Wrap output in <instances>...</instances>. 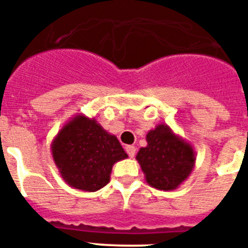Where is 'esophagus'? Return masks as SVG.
<instances>
[{"mask_svg":"<svg viewBox=\"0 0 248 248\" xmlns=\"http://www.w3.org/2000/svg\"><path fill=\"white\" fill-rule=\"evenodd\" d=\"M126 153H128L129 157H134L135 156V153H137V148L134 145H128L125 148Z\"/></svg>","mask_w":248,"mask_h":248,"instance_id":"1","label":"esophagus"}]
</instances>
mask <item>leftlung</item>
<instances>
[{
  "label": "left lung",
  "instance_id": "obj_1",
  "mask_svg": "<svg viewBox=\"0 0 248 248\" xmlns=\"http://www.w3.org/2000/svg\"><path fill=\"white\" fill-rule=\"evenodd\" d=\"M146 141L148 145L137 154L146 183L163 191L177 189L194 170L196 156L192 145L166 124L149 130Z\"/></svg>",
  "mask_w": 248,
  "mask_h": 248
}]
</instances>
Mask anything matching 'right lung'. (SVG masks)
I'll use <instances>...</instances> for the list:
<instances>
[{
	"label": "right lung",
	"instance_id": "add662e5",
	"mask_svg": "<svg viewBox=\"0 0 248 248\" xmlns=\"http://www.w3.org/2000/svg\"><path fill=\"white\" fill-rule=\"evenodd\" d=\"M54 164L63 180L74 189L94 192L110 181L113 165L128 157L117 137L95 118L77 114L50 144Z\"/></svg>",
	"mask_w": 248,
	"mask_h": 248
}]
</instances>
